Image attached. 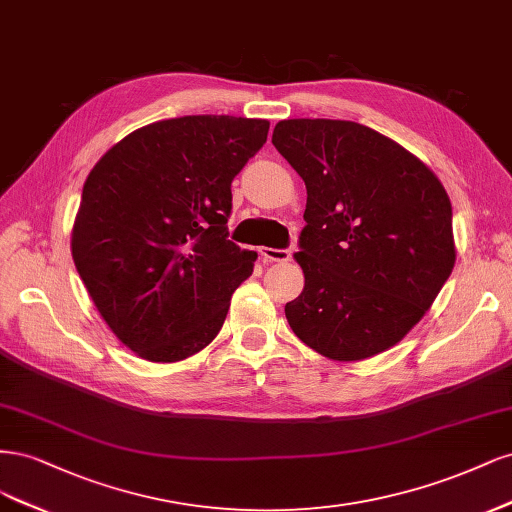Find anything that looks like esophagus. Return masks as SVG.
<instances>
[{
	"instance_id": "1",
	"label": "esophagus",
	"mask_w": 512,
	"mask_h": 512,
	"mask_svg": "<svg viewBox=\"0 0 512 512\" xmlns=\"http://www.w3.org/2000/svg\"><path fill=\"white\" fill-rule=\"evenodd\" d=\"M261 259L266 263H285L291 259V251L287 249H270V246H261L259 249Z\"/></svg>"
}]
</instances>
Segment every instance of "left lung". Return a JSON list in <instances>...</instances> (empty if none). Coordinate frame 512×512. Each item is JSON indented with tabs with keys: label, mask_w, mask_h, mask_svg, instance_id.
Wrapping results in <instances>:
<instances>
[{
	"label": "left lung",
	"mask_w": 512,
	"mask_h": 512,
	"mask_svg": "<svg viewBox=\"0 0 512 512\" xmlns=\"http://www.w3.org/2000/svg\"><path fill=\"white\" fill-rule=\"evenodd\" d=\"M272 144L308 193L295 253L304 291L285 306L293 334L334 361L391 349L455 266L447 191L404 146L353 121H280Z\"/></svg>",
	"instance_id": "1"
}]
</instances>
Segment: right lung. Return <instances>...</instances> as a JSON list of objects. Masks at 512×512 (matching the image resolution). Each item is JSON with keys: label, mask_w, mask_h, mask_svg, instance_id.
I'll return each mask as SVG.
<instances>
[{"label": "right lung", "mask_w": 512, "mask_h": 512, "mask_svg": "<svg viewBox=\"0 0 512 512\" xmlns=\"http://www.w3.org/2000/svg\"><path fill=\"white\" fill-rule=\"evenodd\" d=\"M270 123L227 114L157 121L95 163L72 227V257L125 346L159 364L219 334L257 253L227 240L232 180Z\"/></svg>", "instance_id": "1"}]
</instances>
